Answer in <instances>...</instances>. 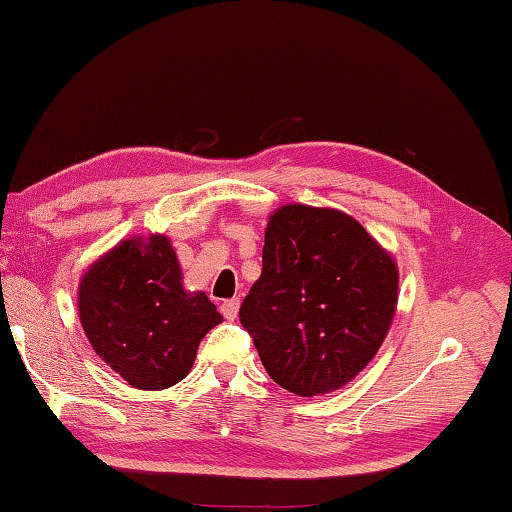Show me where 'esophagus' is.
<instances>
[{"label": "esophagus", "mask_w": 512, "mask_h": 512, "mask_svg": "<svg viewBox=\"0 0 512 512\" xmlns=\"http://www.w3.org/2000/svg\"><path fill=\"white\" fill-rule=\"evenodd\" d=\"M221 314H223V318L235 320V318H237V314H239V300H237V298L225 300L223 305H221Z\"/></svg>", "instance_id": "esophagus-1"}]
</instances>
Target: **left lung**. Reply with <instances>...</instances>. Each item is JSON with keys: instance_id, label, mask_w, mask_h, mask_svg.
Instances as JSON below:
<instances>
[{"instance_id": "obj_1", "label": "left lung", "mask_w": 512, "mask_h": 512, "mask_svg": "<svg viewBox=\"0 0 512 512\" xmlns=\"http://www.w3.org/2000/svg\"><path fill=\"white\" fill-rule=\"evenodd\" d=\"M395 302L397 266L359 221L287 205L268 221L262 275L239 320L275 384L314 397L368 366Z\"/></svg>"}]
</instances>
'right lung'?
<instances>
[{
    "label": "right lung",
    "mask_w": 512,
    "mask_h": 512,
    "mask_svg": "<svg viewBox=\"0 0 512 512\" xmlns=\"http://www.w3.org/2000/svg\"><path fill=\"white\" fill-rule=\"evenodd\" d=\"M79 314L94 352L142 391H160L192 368L221 314L203 291L183 289L167 237L126 239L81 280Z\"/></svg>",
    "instance_id": "obj_1"
}]
</instances>
